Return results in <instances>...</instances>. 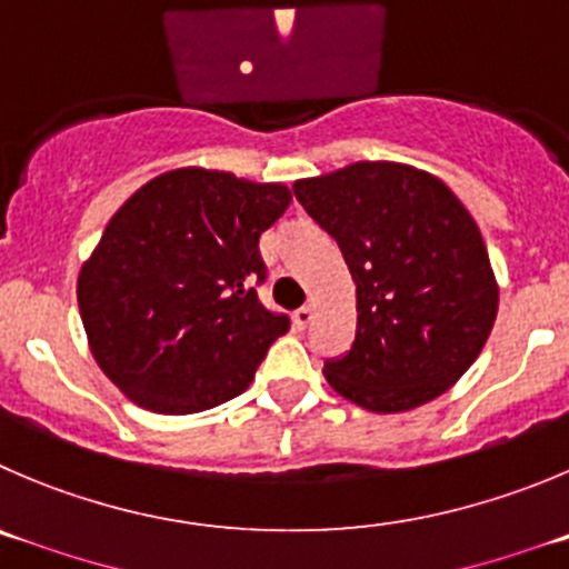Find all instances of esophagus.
I'll list each match as a JSON object with an SVG mask.
<instances>
[{
	"label": "esophagus",
	"mask_w": 569,
	"mask_h": 569,
	"mask_svg": "<svg viewBox=\"0 0 569 569\" xmlns=\"http://www.w3.org/2000/svg\"><path fill=\"white\" fill-rule=\"evenodd\" d=\"M311 320H315V306H302V309L295 311V326L297 328H309Z\"/></svg>",
	"instance_id": "34e87169"
}]
</instances>
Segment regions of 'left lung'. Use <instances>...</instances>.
Wrapping results in <instances>:
<instances>
[{"instance_id":"left-lung-1","label":"left lung","mask_w":569,"mask_h":569,"mask_svg":"<svg viewBox=\"0 0 569 569\" xmlns=\"http://www.w3.org/2000/svg\"><path fill=\"white\" fill-rule=\"evenodd\" d=\"M295 196L357 283V337L326 359L328 385L370 412H405L449 390L480 357L500 300L458 196L398 162L300 179Z\"/></svg>"}]
</instances>
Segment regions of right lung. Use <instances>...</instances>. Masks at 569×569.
<instances>
[{
  "label": "right lung",
  "mask_w": 569,
  "mask_h": 569,
  "mask_svg": "<svg viewBox=\"0 0 569 569\" xmlns=\"http://www.w3.org/2000/svg\"><path fill=\"white\" fill-rule=\"evenodd\" d=\"M283 184L179 168L142 184L106 224L78 278L100 370L162 416L219 407L289 331L258 300L260 236L289 207Z\"/></svg>",
  "instance_id": "right-lung-1"
}]
</instances>
